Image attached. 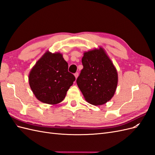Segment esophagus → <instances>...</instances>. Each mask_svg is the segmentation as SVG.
<instances>
[{"label": "esophagus", "instance_id": "obj_1", "mask_svg": "<svg viewBox=\"0 0 155 155\" xmlns=\"http://www.w3.org/2000/svg\"><path fill=\"white\" fill-rule=\"evenodd\" d=\"M74 76H75V78H76V79H77V78H78V77L79 76V74H78V72H76V74H74Z\"/></svg>", "mask_w": 155, "mask_h": 155}]
</instances>
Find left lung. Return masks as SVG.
<instances>
[{"mask_svg":"<svg viewBox=\"0 0 155 155\" xmlns=\"http://www.w3.org/2000/svg\"><path fill=\"white\" fill-rule=\"evenodd\" d=\"M83 68L76 83L85 100L94 105H104L114 96L118 85L117 70L102 47L83 54Z\"/></svg>","mask_w":155,"mask_h":155,"instance_id":"8db88e82","label":"left lung"}]
</instances>
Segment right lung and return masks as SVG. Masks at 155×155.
<instances>
[{"mask_svg":"<svg viewBox=\"0 0 155 155\" xmlns=\"http://www.w3.org/2000/svg\"><path fill=\"white\" fill-rule=\"evenodd\" d=\"M68 68L61 54L46 51L32 67L28 76L30 87L37 99L50 105L61 102L76 79Z\"/></svg>","mask_w":155,"mask_h":155,"instance_id":"obj_1","label":"right lung"}]
</instances>
